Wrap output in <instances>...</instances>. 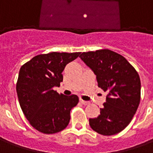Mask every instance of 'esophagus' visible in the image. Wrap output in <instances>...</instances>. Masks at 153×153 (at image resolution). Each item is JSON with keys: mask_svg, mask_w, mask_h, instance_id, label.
Masks as SVG:
<instances>
[{"mask_svg": "<svg viewBox=\"0 0 153 153\" xmlns=\"http://www.w3.org/2000/svg\"><path fill=\"white\" fill-rule=\"evenodd\" d=\"M79 102L82 104H83V105H85V106H87V105H88L89 104V102H87V101H83V99H79Z\"/></svg>", "mask_w": 153, "mask_h": 153, "instance_id": "34e87169", "label": "esophagus"}]
</instances>
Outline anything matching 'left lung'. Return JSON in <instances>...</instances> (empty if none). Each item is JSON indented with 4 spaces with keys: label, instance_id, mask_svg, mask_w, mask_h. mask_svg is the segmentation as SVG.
I'll return each mask as SVG.
<instances>
[{
    "label": "left lung",
    "instance_id": "1",
    "mask_svg": "<svg viewBox=\"0 0 153 153\" xmlns=\"http://www.w3.org/2000/svg\"><path fill=\"white\" fill-rule=\"evenodd\" d=\"M79 57L96 74L98 87L108 93L100 115L89 119L90 126L100 134H116L128 126L140 102L138 72L125 57L108 49L83 52Z\"/></svg>",
    "mask_w": 153,
    "mask_h": 153
}]
</instances>
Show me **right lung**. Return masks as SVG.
<instances>
[{"label":"right lung","mask_w":153,"mask_h":153,"mask_svg":"<svg viewBox=\"0 0 153 153\" xmlns=\"http://www.w3.org/2000/svg\"><path fill=\"white\" fill-rule=\"evenodd\" d=\"M79 56L80 52L41 54L20 68L16 83L19 105L30 125L41 133L56 134L69 125L70 111L79 97L59 94L53 88L63 81L65 65Z\"/></svg>","instance_id":"obj_1"}]
</instances>
